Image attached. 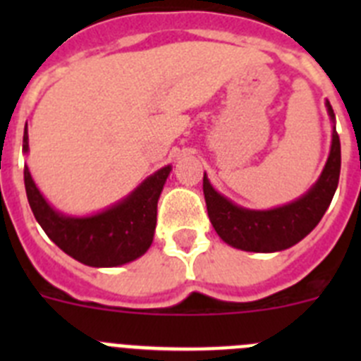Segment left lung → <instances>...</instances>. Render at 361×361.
<instances>
[{
    "mask_svg": "<svg viewBox=\"0 0 361 361\" xmlns=\"http://www.w3.org/2000/svg\"><path fill=\"white\" fill-rule=\"evenodd\" d=\"M334 124V111L329 101L325 103ZM342 152L340 137L333 126V142L325 168L314 186L293 202L273 209H245L220 195L204 173V199L213 228L226 244L242 251L273 253L288 250L307 237L329 208L340 178Z\"/></svg>",
    "mask_w": 361,
    "mask_h": 361,
    "instance_id": "obj_1",
    "label": "left lung"
}]
</instances>
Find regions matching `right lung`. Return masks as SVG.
I'll return each mask as SVG.
<instances>
[{
    "instance_id": "add662e5",
    "label": "right lung",
    "mask_w": 361,
    "mask_h": 361,
    "mask_svg": "<svg viewBox=\"0 0 361 361\" xmlns=\"http://www.w3.org/2000/svg\"><path fill=\"white\" fill-rule=\"evenodd\" d=\"M23 152H28L25 128ZM164 166L111 208L90 216H66L50 206L25 164V190L32 213L50 240L78 262L92 267L128 264L148 251L157 224V202L170 175Z\"/></svg>"
}]
</instances>
